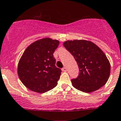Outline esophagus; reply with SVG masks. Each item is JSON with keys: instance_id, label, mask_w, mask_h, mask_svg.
Here are the masks:
<instances>
[{"instance_id": "34e87169", "label": "esophagus", "mask_w": 121, "mask_h": 121, "mask_svg": "<svg viewBox=\"0 0 121 121\" xmlns=\"http://www.w3.org/2000/svg\"><path fill=\"white\" fill-rule=\"evenodd\" d=\"M61 70H62V71H63V72H66V71H67V69L66 67H64V68H62Z\"/></svg>"}]
</instances>
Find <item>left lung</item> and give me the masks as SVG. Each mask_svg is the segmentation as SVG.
<instances>
[{"label": "left lung", "mask_w": 121, "mask_h": 121, "mask_svg": "<svg viewBox=\"0 0 121 121\" xmlns=\"http://www.w3.org/2000/svg\"><path fill=\"white\" fill-rule=\"evenodd\" d=\"M65 48L75 58L79 74L71 80L73 86L85 92H91L102 87L108 80L110 64L102 50L86 40L67 41Z\"/></svg>", "instance_id": "left-lung-1"}]
</instances>
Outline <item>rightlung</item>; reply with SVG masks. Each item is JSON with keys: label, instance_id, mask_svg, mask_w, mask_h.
Segmentation results:
<instances>
[{"label": "right lung", "instance_id": "1", "mask_svg": "<svg viewBox=\"0 0 121 121\" xmlns=\"http://www.w3.org/2000/svg\"><path fill=\"white\" fill-rule=\"evenodd\" d=\"M60 42L47 38L34 42L26 49L18 63L17 73L31 91L44 93L57 85L61 70L53 56Z\"/></svg>", "mask_w": 121, "mask_h": 121}]
</instances>
